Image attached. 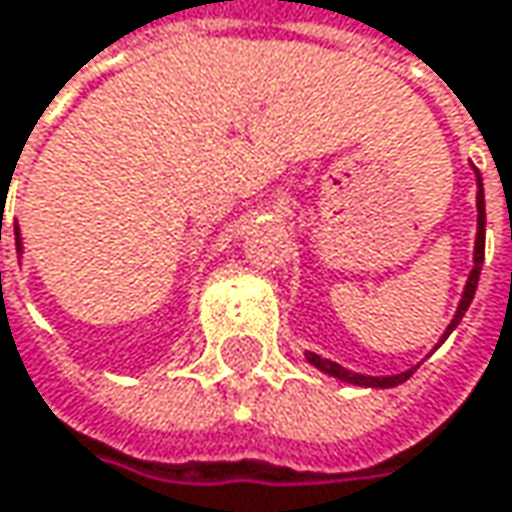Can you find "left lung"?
Segmentation results:
<instances>
[{
	"instance_id": "8db88e82",
	"label": "left lung",
	"mask_w": 512,
	"mask_h": 512,
	"mask_svg": "<svg viewBox=\"0 0 512 512\" xmlns=\"http://www.w3.org/2000/svg\"><path fill=\"white\" fill-rule=\"evenodd\" d=\"M475 179H478V194H475V205H478V231H475V252H472V272H469V278H466L464 286V295H461V301H458V310H455V316L449 321V327L443 330V336H440V342H446V336L461 324V318L469 310V304H472V298H475V286H478V278H481V266H484V231H487V211H484V182H481V173L475 170ZM437 342V345H440ZM307 362L318 368V371H324V374L336 376V379H342V382H350V385H362V388H394V385H400V382H406L408 376L417 371V365L414 368H408L403 374H394V376H365V374H353V371H347L342 368L339 362H330V359H321L318 353H307Z\"/></svg>"
}]
</instances>
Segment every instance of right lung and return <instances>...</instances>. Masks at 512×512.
I'll use <instances>...</instances> for the list:
<instances>
[{"mask_svg": "<svg viewBox=\"0 0 512 512\" xmlns=\"http://www.w3.org/2000/svg\"><path fill=\"white\" fill-rule=\"evenodd\" d=\"M14 234H16V249H19V243H22V237H19V226L14 228Z\"/></svg>", "mask_w": 512, "mask_h": 512, "instance_id": "add662e5", "label": "right lung"}]
</instances>
